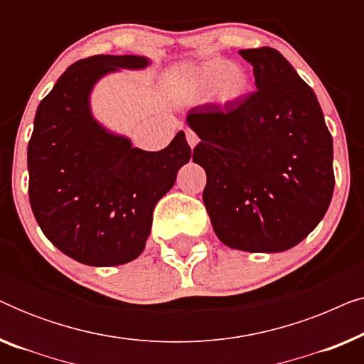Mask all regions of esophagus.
Segmentation results:
<instances>
[{
  "label": "esophagus",
  "mask_w": 364,
  "mask_h": 364,
  "mask_svg": "<svg viewBox=\"0 0 364 364\" xmlns=\"http://www.w3.org/2000/svg\"><path fill=\"white\" fill-rule=\"evenodd\" d=\"M186 139H187V142H188V146H191L192 149L197 146L198 144V141H200V139H198V136L193 131H191V129H188V131H186Z\"/></svg>",
  "instance_id": "esophagus-1"
}]
</instances>
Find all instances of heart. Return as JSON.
Instances as JSON below:
<instances>
[{"instance_id":"heart-1","label":"heart","mask_w":364,"mask_h":364,"mask_svg":"<svg viewBox=\"0 0 364 364\" xmlns=\"http://www.w3.org/2000/svg\"><path fill=\"white\" fill-rule=\"evenodd\" d=\"M196 84L203 91H213L217 87L218 99L223 102H232L247 92L248 76L242 69H232V63L213 59L198 69Z\"/></svg>"}]
</instances>
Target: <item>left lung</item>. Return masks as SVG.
Returning <instances> with one entry per match:
<instances>
[{
	"instance_id": "8db88e82",
	"label": "left lung",
	"mask_w": 364,
	"mask_h": 364,
	"mask_svg": "<svg viewBox=\"0 0 364 364\" xmlns=\"http://www.w3.org/2000/svg\"><path fill=\"white\" fill-rule=\"evenodd\" d=\"M257 91L220 107L202 104L187 124L200 137L202 198L217 237L252 253L283 252L308 237L335 188L333 139L313 89L277 49H242Z\"/></svg>"
}]
</instances>
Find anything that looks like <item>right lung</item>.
Listing matches in <instances>:
<instances>
[{"mask_svg": "<svg viewBox=\"0 0 364 364\" xmlns=\"http://www.w3.org/2000/svg\"><path fill=\"white\" fill-rule=\"evenodd\" d=\"M147 64L131 54L79 59L38 106L28 144L29 203L48 240L84 265L116 267L141 255L154 207L191 161L182 131L166 149L147 152L91 116L97 79Z\"/></svg>", "mask_w": 364, "mask_h": 364, "instance_id": "1", "label": "right lung"}]
</instances>
